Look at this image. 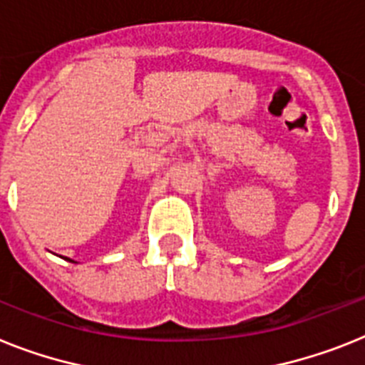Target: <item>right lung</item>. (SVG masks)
<instances>
[{"instance_id": "add662e5", "label": "right lung", "mask_w": 365, "mask_h": 365, "mask_svg": "<svg viewBox=\"0 0 365 365\" xmlns=\"http://www.w3.org/2000/svg\"><path fill=\"white\" fill-rule=\"evenodd\" d=\"M64 259H68V262H72V263H78V262H73V259H70V258H64Z\"/></svg>"}]
</instances>
